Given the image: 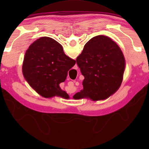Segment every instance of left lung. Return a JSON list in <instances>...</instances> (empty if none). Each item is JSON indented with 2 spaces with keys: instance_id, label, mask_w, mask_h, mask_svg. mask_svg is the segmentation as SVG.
Returning a JSON list of instances; mask_svg holds the SVG:
<instances>
[{
  "instance_id": "1",
  "label": "left lung",
  "mask_w": 149,
  "mask_h": 149,
  "mask_svg": "<svg viewBox=\"0 0 149 149\" xmlns=\"http://www.w3.org/2000/svg\"><path fill=\"white\" fill-rule=\"evenodd\" d=\"M76 61L85 79L84 89L73 97L75 99L105 100L119 89L125 60L122 50L109 37L100 35L91 39Z\"/></svg>"
}]
</instances>
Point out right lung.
I'll return each mask as SVG.
<instances>
[{
	"instance_id": "add662e5",
	"label": "right lung",
	"mask_w": 149,
	"mask_h": 149,
	"mask_svg": "<svg viewBox=\"0 0 149 149\" xmlns=\"http://www.w3.org/2000/svg\"><path fill=\"white\" fill-rule=\"evenodd\" d=\"M75 62L65 54L59 42L50 37H42L26 50L22 73L32 89L42 97L56 96L68 99L69 95L59 85L66 79L68 72Z\"/></svg>"
}]
</instances>
